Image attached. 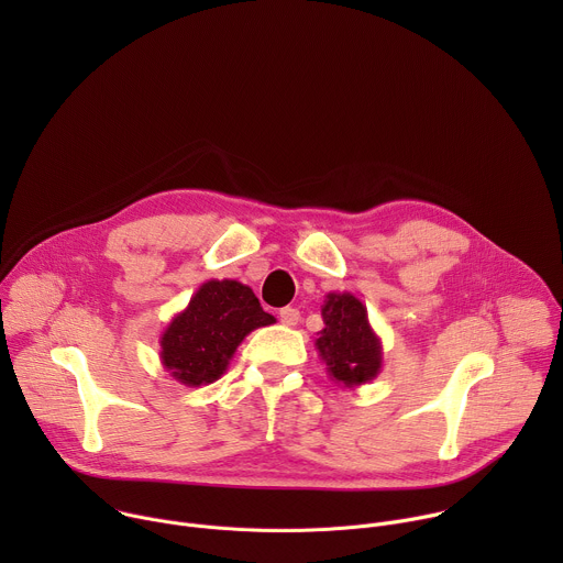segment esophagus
Here are the masks:
<instances>
[{
  "mask_svg": "<svg viewBox=\"0 0 563 563\" xmlns=\"http://www.w3.org/2000/svg\"><path fill=\"white\" fill-rule=\"evenodd\" d=\"M298 320H300V311H298L296 307H285V309H280V323H283V325L294 328V325H298Z\"/></svg>",
  "mask_w": 563,
  "mask_h": 563,
  "instance_id": "34e87169",
  "label": "esophagus"
}]
</instances>
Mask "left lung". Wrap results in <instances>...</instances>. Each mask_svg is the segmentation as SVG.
I'll return each mask as SVG.
<instances>
[{
    "instance_id": "1",
    "label": "left lung",
    "mask_w": 563,
    "mask_h": 563,
    "mask_svg": "<svg viewBox=\"0 0 563 563\" xmlns=\"http://www.w3.org/2000/svg\"><path fill=\"white\" fill-rule=\"evenodd\" d=\"M320 313L325 328L318 332L313 345L325 361L330 378L343 387L374 380L383 367V343L369 325L367 307L350 291H330Z\"/></svg>"
}]
</instances>
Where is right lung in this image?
Here are the masks:
<instances>
[{
    "label": "right lung",
    "instance_id": "obj_1",
    "mask_svg": "<svg viewBox=\"0 0 563 563\" xmlns=\"http://www.w3.org/2000/svg\"><path fill=\"white\" fill-rule=\"evenodd\" d=\"M274 323L252 287L211 278L159 336V363L187 387L209 385L227 372L247 334Z\"/></svg>",
    "mask_w": 563,
    "mask_h": 563
}]
</instances>
